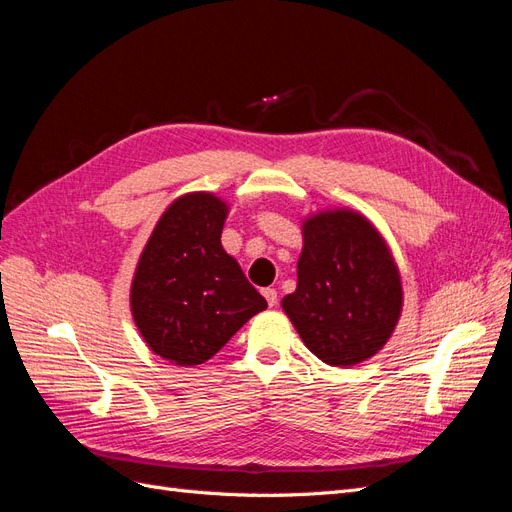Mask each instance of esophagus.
I'll use <instances>...</instances> for the list:
<instances>
[{"label":"esophagus","mask_w":512,"mask_h":512,"mask_svg":"<svg viewBox=\"0 0 512 512\" xmlns=\"http://www.w3.org/2000/svg\"><path fill=\"white\" fill-rule=\"evenodd\" d=\"M262 294H265V299H267L269 307H275V305H277V290H275V288H265V290H262Z\"/></svg>","instance_id":"34e87169"}]
</instances>
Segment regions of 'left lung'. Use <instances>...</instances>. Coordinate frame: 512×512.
<instances>
[{
	"label": "left lung",
	"instance_id": "8db88e82",
	"mask_svg": "<svg viewBox=\"0 0 512 512\" xmlns=\"http://www.w3.org/2000/svg\"><path fill=\"white\" fill-rule=\"evenodd\" d=\"M297 280L282 307L320 361L352 367L391 337L401 312L399 271L363 215L327 211L309 218Z\"/></svg>",
	"mask_w": 512,
	"mask_h": 512
}]
</instances>
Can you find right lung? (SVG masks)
Here are the masks:
<instances>
[{"label": "right lung", "mask_w": 512, "mask_h": 512, "mask_svg": "<svg viewBox=\"0 0 512 512\" xmlns=\"http://www.w3.org/2000/svg\"><path fill=\"white\" fill-rule=\"evenodd\" d=\"M226 205L181 196L160 218L138 260L132 314L147 346L183 367L200 365L267 307L220 243Z\"/></svg>", "instance_id": "1"}]
</instances>
